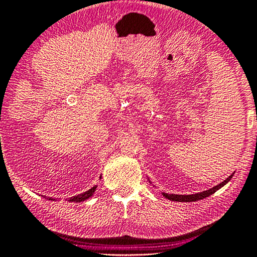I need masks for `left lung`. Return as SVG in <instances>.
Listing matches in <instances>:
<instances>
[{
    "label": "left lung",
    "instance_id": "left-lung-1",
    "mask_svg": "<svg viewBox=\"0 0 257 257\" xmlns=\"http://www.w3.org/2000/svg\"><path fill=\"white\" fill-rule=\"evenodd\" d=\"M234 174H231L230 176L227 177L223 182H221L220 184H217V186H215L213 188H210V189L208 190H204V191H201V193H197V194H191V195H177V194H167V193H163L162 191V195L166 198H168L170 201H175V202H194V201H198V200H202V198H206L208 196H210L211 194H214L215 191H217L220 188H222L223 186H225L230 179L232 177ZM150 182V181H149Z\"/></svg>",
    "mask_w": 257,
    "mask_h": 257
}]
</instances>
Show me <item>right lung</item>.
<instances>
[{
  "label": "right lung",
  "instance_id": "right-lung-1",
  "mask_svg": "<svg viewBox=\"0 0 257 257\" xmlns=\"http://www.w3.org/2000/svg\"><path fill=\"white\" fill-rule=\"evenodd\" d=\"M96 188H97V186H94L93 188H91V189H89V190L85 191V193L78 194V195H76V196L70 197L69 200H68V201H69V202H76V203H78V202H82V201L88 200L89 197L93 196V194L95 193V190H96ZM49 200H53V201H55V198H51V197H49Z\"/></svg>",
  "mask_w": 257,
  "mask_h": 257
}]
</instances>
